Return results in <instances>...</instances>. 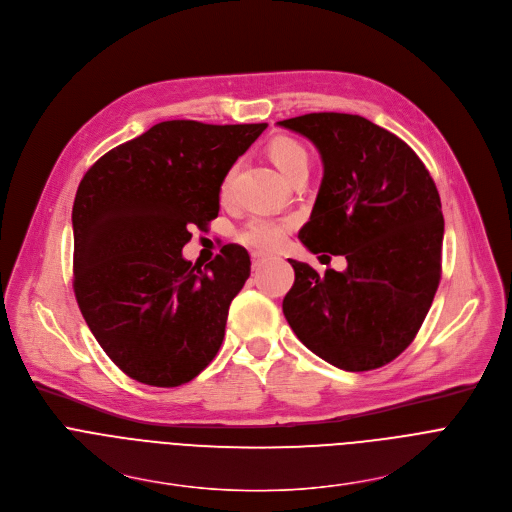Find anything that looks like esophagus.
Returning <instances> with one entry per match:
<instances>
[{"instance_id":"34e87169","label":"esophagus","mask_w":512,"mask_h":512,"mask_svg":"<svg viewBox=\"0 0 512 512\" xmlns=\"http://www.w3.org/2000/svg\"><path fill=\"white\" fill-rule=\"evenodd\" d=\"M251 259H253V269H259V267L269 259V255L259 253V251H253V253H251Z\"/></svg>"}]
</instances>
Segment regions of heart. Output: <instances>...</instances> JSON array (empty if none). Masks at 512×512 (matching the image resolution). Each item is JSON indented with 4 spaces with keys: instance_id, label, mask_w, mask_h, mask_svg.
Instances as JSON below:
<instances>
[{
    "instance_id": "b5f03b06",
    "label": "heart",
    "mask_w": 512,
    "mask_h": 512,
    "mask_svg": "<svg viewBox=\"0 0 512 512\" xmlns=\"http://www.w3.org/2000/svg\"><path fill=\"white\" fill-rule=\"evenodd\" d=\"M267 156L275 164L279 173L289 181L299 170L309 168V154L301 142L289 136H275L267 144ZM231 173L221 185V197L227 199L231 193ZM295 227L293 219H273V217H255L239 233L237 241L243 247H249L259 253H273L283 247L287 235Z\"/></svg>"
}]
</instances>
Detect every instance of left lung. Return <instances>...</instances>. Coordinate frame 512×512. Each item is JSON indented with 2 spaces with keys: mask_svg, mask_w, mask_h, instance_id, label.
Listing matches in <instances>:
<instances>
[{
  "mask_svg": "<svg viewBox=\"0 0 512 512\" xmlns=\"http://www.w3.org/2000/svg\"><path fill=\"white\" fill-rule=\"evenodd\" d=\"M277 124L309 138L323 162L301 243L348 261L346 271L319 275L289 259L295 281L283 299L285 319L327 364L382 368L412 344L440 283L438 189L402 138L364 116L313 112Z\"/></svg>",
  "mask_w": 512,
  "mask_h": 512,
  "instance_id": "obj_1",
  "label": "left lung"
}]
</instances>
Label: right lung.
Masks as SVG:
<instances>
[{"mask_svg": "<svg viewBox=\"0 0 512 512\" xmlns=\"http://www.w3.org/2000/svg\"><path fill=\"white\" fill-rule=\"evenodd\" d=\"M267 128L166 120L98 158L74 209V293L106 356L132 380L175 388L217 356L249 253L183 259L191 227L219 215L221 185Z\"/></svg>", "mask_w": 512, "mask_h": 512, "instance_id": "1", "label": "right lung"}]
</instances>
